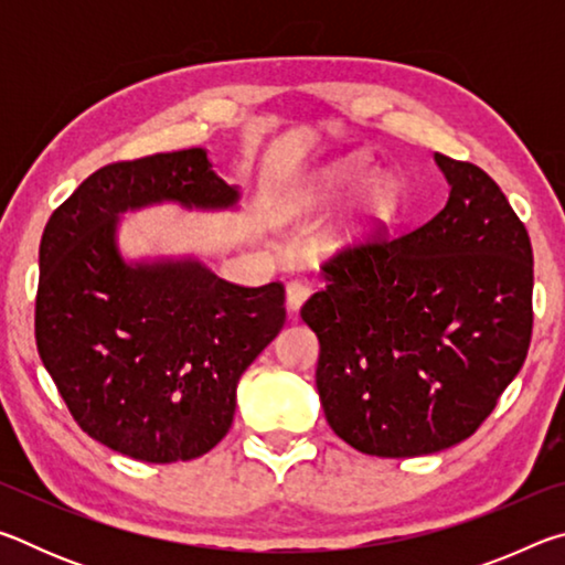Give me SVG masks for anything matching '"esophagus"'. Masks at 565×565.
Returning <instances> with one entry per match:
<instances>
[{"label": "esophagus", "instance_id": "1", "mask_svg": "<svg viewBox=\"0 0 565 565\" xmlns=\"http://www.w3.org/2000/svg\"><path fill=\"white\" fill-rule=\"evenodd\" d=\"M309 294H311L309 281L291 279L289 284H286V306H289V311H299L303 301L309 299Z\"/></svg>", "mask_w": 565, "mask_h": 565}]
</instances>
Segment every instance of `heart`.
Returning <instances> with one entry per match:
<instances>
[{
	"label": "heart",
	"instance_id": "1",
	"mask_svg": "<svg viewBox=\"0 0 565 565\" xmlns=\"http://www.w3.org/2000/svg\"><path fill=\"white\" fill-rule=\"evenodd\" d=\"M339 179H349V174H339ZM396 204V186L388 179H374L366 191V206L374 214H388Z\"/></svg>",
	"mask_w": 565,
	"mask_h": 565
}]
</instances>
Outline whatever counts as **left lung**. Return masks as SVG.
Listing matches in <instances>:
<instances>
[{
  "label": "left lung",
  "instance_id": "1",
  "mask_svg": "<svg viewBox=\"0 0 565 565\" xmlns=\"http://www.w3.org/2000/svg\"><path fill=\"white\" fill-rule=\"evenodd\" d=\"M448 202L323 264L301 306L319 337L317 388L333 434L408 458L476 434L519 374L533 329V248L499 184L436 151Z\"/></svg>",
  "mask_w": 565,
  "mask_h": 565
}]
</instances>
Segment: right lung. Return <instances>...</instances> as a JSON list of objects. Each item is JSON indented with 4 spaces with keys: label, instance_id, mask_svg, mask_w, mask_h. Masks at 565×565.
<instances>
[{
    "label": "right lung",
    "instance_id": "obj_1",
    "mask_svg": "<svg viewBox=\"0 0 565 565\" xmlns=\"http://www.w3.org/2000/svg\"><path fill=\"white\" fill-rule=\"evenodd\" d=\"M238 191L204 149L117 161L54 209L40 244L34 337L84 434L147 463L191 461L222 441L236 384L281 331L284 284L238 286L194 259L127 264V209H228Z\"/></svg>",
    "mask_w": 565,
    "mask_h": 565
}]
</instances>
